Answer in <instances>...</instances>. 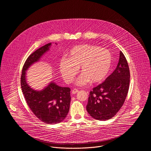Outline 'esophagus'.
<instances>
[{
  "label": "esophagus",
  "mask_w": 151,
  "mask_h": 151,
  "mask_svg": "<svg viewBox=\"0 0 151 151\" xmlns=\"http://www.w3.org/2000/svg\"><path fill=\"white\" fill-rule=\"evenodd\" d=\"M79 91V90H78V89H76V88H75V89H73V90H72V94H76V93H77Z\"/></svg>",
  "instance_id": "esophagus-1"
}]
</instances>
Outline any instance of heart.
I'll list each match as a JSON object with an SVG mask.
<instances>
[{"label":"heart","mask_w":151,"mask_h":151,"mask_svg":"<svg viewBox=\"0 0 151 151\" xmlns=\"http://www.w3.org/2000/svg\"><path fill=\"white\" fill-rule=\"evenodd\" d=\"M112 65V55L105 48L94 45L83 44L72 48L68 58L61 60L60 72L66 82H72L81 67L82 74L78 80L79 85L90 81L100 83L109 76Z\"/></svg>","instance_id":"b5f03b06"}]
</instances>
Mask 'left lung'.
<instances>
[{
    "label": "left lung",
    "instance_id": "obj_1",
    "mask_svg": "<svg viewBox=\"0 0 151 151\" xmlns=\"http://www.w3.org/2000/svg\"><path fill=\"white\" fill-rule=\"evenodd\" d=\"M130 72L126 58L120 51L118 65L106 80L93 88L87 105L88 113L94 119L106 121L120 110L127 97Z\"/></svg>",
    "mask_w": 151,
    "mask_h": 151
}]
</instances>
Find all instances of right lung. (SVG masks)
<instances>
[{
    "label": "right lung",
    "instance_id": "right-lung-1",
    "mask_svg": "<svg viewBox=\"0 0 151 151\" xmlns=\"http://www.w3.org/2000/svg\"><path fill=\"white\" fill-rule=\"evenodd\" d=\"M51 44L40 47L28 57L21 75V90L29 108L39 120L48 124L59 123L66 117L70 107V88L51 82L44 90L37 91L28 85L25 75L29 66L39 60Z\"/></svg>",
    "mask_w": 151,
    "mask_h": 151
}]
</instances>
